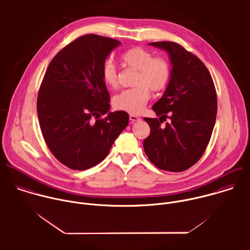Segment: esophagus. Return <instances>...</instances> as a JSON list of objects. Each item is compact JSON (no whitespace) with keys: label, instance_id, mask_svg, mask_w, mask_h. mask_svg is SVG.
<instances>
[{"label":"esophagus","instance_id":"34e87169","mask_svg":"<svg viewBox=\"0 0 250 250\" xmlns=\"http://www.w3.org/2000/svg\"><path fill=\"white\" fill-rule=\"evenodd\" d=\"M140 120V118L138 117V116H134V115H130L129 116V121H130V123H134V122H137V121H139Z\"/></svg>","mask_w":250,"mask_h":250}]
</instances>
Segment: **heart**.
Instances as JSON below:
<instances>
[{
	"label": "heart",
	"instance_id": "b5f03b06",
	"mask_svg": "<svg viewBox=\"0 0 250 250\" xmlns=\"http://www.w3.org/2000/svg\"><path fill=\"white\" fill-rule=\"evenodd\" d=\"M125 66L137 70L134 79L135 87L119 93L114 98V106L117 110L129 114H139L144 110L150 98V91L164 90L171 79V66L164 57L153 54L142 47H133L121 55ZM104 83L110 88L119 85V74L116 65L112 61H105L102 68Z\"/></svg>",
	"mask_w": 250,
	"mask_h": 250
}]
</instances>
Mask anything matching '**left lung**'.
I'll use <instances>...</instances> for the list:
<instances>
[{
    "instance_id": "1",
    "label": "left lung",
    "mask_w": 250,
    "mask_h": 250,
    "mask_svg": "<svg viewBox=\"0 0 250 250\" xmlns=\"http://www.w3.org/2000/svg\"><path fill=\"white\" fill-rule=\"evenodd\" d=\"M150 45L169 53L172 70L164 95L152 106L161 117L145 118L150 133L144 148L157 168L182 172L200 160L208 145L218 111L215 84L205 64L182 45L172 42ZM167 117L170 122L161 126Z\"/></svg>"
}]
</instances>
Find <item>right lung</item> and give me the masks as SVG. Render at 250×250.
Segmentation results:
<instances>
[{
    "label": "right lung",
    "instance_id": "add662e5",
    "mask_svg": "<svg viewBox=\"0 0 250 250\" xmlns=\"http://www.w3.org/2000/svg\"><path fill=\"white\" fill-rule=\"evenodd\" d=\"M121 42L86 34L62 48L42 79L37 110L51 153L66 167L86 170L102 162L128 124L124 111L109 113L110 94L102 68Z\"/></svg>",
    "mask_w": 250,
    "mask_h": 250
}]
</instances>
